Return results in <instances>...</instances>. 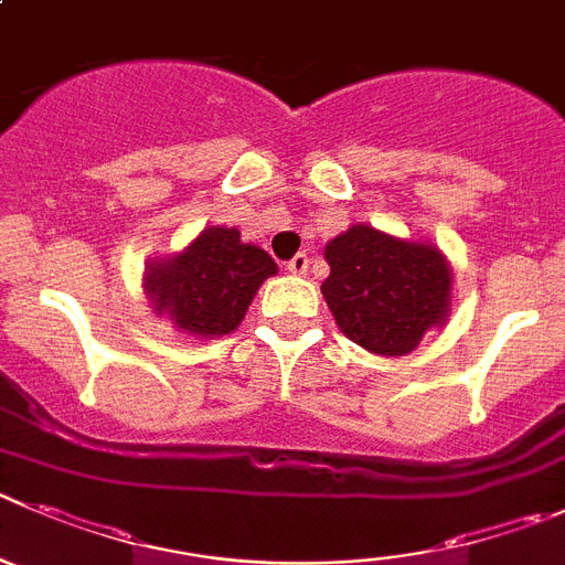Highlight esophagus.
Wrapping results in <instances>:
<instances>
[{
  "label": "esophagus",
  "instance_id": "1",
  "mask_svg": "<svg viewBox=\"0 0 565 565\" xmlns=\"http://www.w3.org/2000/svg\"><path fill=\"white\" fill-rule=\"evenodd\" d=\"M308 263H310L308 255H302V252H299V255H294L291 260H288V271L297 274V277H299V274L308 271Z\"/></svg>",
  "mask_w": 565,
  "mask_h": 565
}]
</instances>
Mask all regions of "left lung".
<instances>
[{
  "label": "left lung",
  "mask_w": 565,
  "mask_h": 565,
  "mask_svg": "<svg viewBox=\"0 0 565 565\" xmlns=\"http://www.w3.org/2000/svg\"><path fill=\"white\" fill-rule=\"evenodd\" d=\"M324 302L341 333L370 353H412L451 317V263L431 241L353 224L324 246Z\"/></svg>",
  "instance_id": "1"
}]
</instances>
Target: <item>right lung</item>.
Wrapping results in <instances>:
<instances>
[{"mask_svg":"<svg viewBox=\"0 0 565 565\" xmlns=\"http://www.w3.org/2000/svg\"><path fill=\"white\" fill-rule=\"evenodd\" d=\"M277 274L266 248L243 243L235 226H206L181 252L145 263L153 313L193 339H221L246 317L257 288Z\"/></svg>","mask_w":565,"mask_h":565,"instance_id":"1","label":"right lung"}]
</instances>
